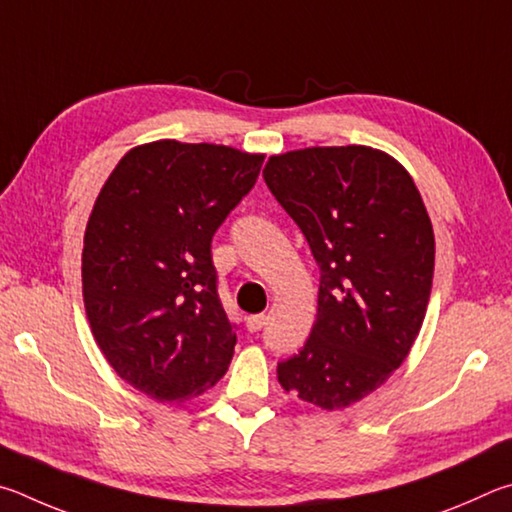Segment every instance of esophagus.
<instances>
[{"instance_id":"1","label":"esophagus","mask_w":512,"mask_h":512,"mask_svg":"<svg viewBox=\"0 0 512 512\" xmlns=\"http://www.w3.org/2000/svg\"><path fill=\"white\" fill-rule=\"evenodd\" d=\"M267 324V317L265 315H251L247 317V330L249 333H258L263 326Z\"/></svg>"}]
</instances>
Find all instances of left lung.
<instances>
[{"mask_svg":"<svg viewBox=\"0 0 512 512\" xmlns=\"http://www.w3.org/2000/svg\"><path fill=\"white\" fill-rule=\"evenodd\" d=\"M263 177L321 272L315 326L276 378L308 405L346 409L391 378L423 328L432 220L407 168L371 146L281 152Z\"/></svg>","mask_w":512,"mask_h":512,"instance_id":"8db88e82","label":"left lung"}]
</instances>
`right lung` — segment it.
Wrapping results in <instances>:
<instances>
[{
    "label": "right lung",
    "mask_w": 512,
    "mask_h": 512,
    "mask_svg": "<svg viewBox=\"0 0 512 512\" xmlns=\"http://www.w3.org/2000/svg\"><path fill=\"white\" fill-rule=\"evenodd\" d=\"M263 152L159 139L130 148L89 213L83 301L107 364L164 405L229 369L236 330L220 306L211 238L261 173Z\"/></svg>",
    "instance_id": "add662e5"
}]
</instances>
